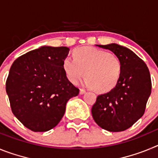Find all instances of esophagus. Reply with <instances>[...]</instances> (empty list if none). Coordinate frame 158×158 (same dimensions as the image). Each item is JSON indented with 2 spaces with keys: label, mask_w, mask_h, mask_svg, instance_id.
<instances>
[{
  "label": "esophagus",
  "mask_w": 158,
  "mask_h": 158,
  "mask_svg": "<svg viewBox=\"0 0 158 158\" xmlns=\"http://www.w3.org/2000/svg\"><path fill=\"white\" fill-rule=\"evenodd\" d=\"M86 93V91L85 90V89H80V94L81 95H83L85 94V93Z\"/></svg>",
  "instance_id": "1"
}]
</instances>
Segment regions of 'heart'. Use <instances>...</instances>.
I'll list each match as a JSON object with an SVG mask.
<instances>
[{"label":"heart","mask_w":158,"mask_h":158,"mask_svg":"<svg viewBox=\"0 0 158 158\" xmlns=\"http://www.w3.org/2000/svg\"><path fill=\"white\" fill-rule=\"evenodd\" d=\"M73 55L74 59L66 57L62 62V69L71 83L77 84L85 74V85L100 93L111 91L118 85L123 63L116 54L83 47L77 49Z\"/></svg>","instance_id":"b5f03b06"}]
</instances>
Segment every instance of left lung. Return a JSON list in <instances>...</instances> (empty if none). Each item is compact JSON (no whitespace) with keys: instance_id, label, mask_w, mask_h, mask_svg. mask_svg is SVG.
<instances>
[{"instance_id":"1","label":"left lung","mask_w":158,"mask_h":158,"mask_svg":"<svg viewBox=\"0 0 158 158\" xmlns=\"http://www.w3.org/2000/svg\"><path fill=\"white\" fill-rule=\"evenodd\" d=\"M97 46L116 54L122 61L123 71L115 89L97 96L92 107L93 118L106 131H125L144 114L151 93L150 71L146 63L127 47L116 43Z\"/></svg>"}]
</instances>
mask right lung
Returning <instances> with one entry per match:
<instances>
[{"label": "right lung", "mask_w": 158, "mask_h": 158, "mask_svg": "<svg viewBox=\"0 0 158 158\" xmlns=\"http://www.w3.org/2000/svg\"><path fill=\"white\" fill-rule=\"evenodd\" d=\"M66 47L43 46L14 61L6 81L12 111L35 132L50 131L63 117L67 101L79 93L65 76Z\"/></svg>", "instance_id": "obj_1"}]
</instances>
